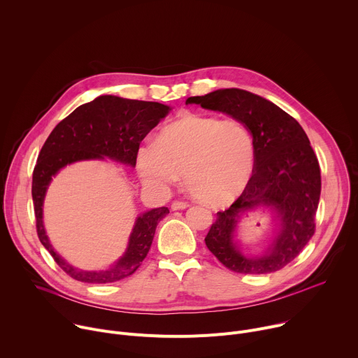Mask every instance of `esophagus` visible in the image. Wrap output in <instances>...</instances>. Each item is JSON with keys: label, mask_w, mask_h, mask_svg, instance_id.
<instances>
[{"label": "esophagus", "mask_w": 358, "mask_h": 358, "mask_svg": "<svg viewBox=\"0 0 358 358\" xmlns=\"http://www.w3.org/2000/svg\"><path fill=\"white\" fill-rule=\"evenodd\" d=\"M187 207H189V202H187V201H174V202L171 203V208H173L174 211H177V210H185Z\"/></svg>", "instance_id": "esophagus-1"}]
</instances>
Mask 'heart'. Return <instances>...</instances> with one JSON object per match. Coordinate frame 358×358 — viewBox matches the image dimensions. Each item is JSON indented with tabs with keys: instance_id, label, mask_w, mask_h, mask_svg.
<instances>
[{
	"instance_id": "b5f03b06",
	"label": "heart",
	"mask_w": 358,
	"mask_h": 358,
	"mask_svg": "<svg viewBox=\"0 0 358 358\" xmlns=\"http://www.w3.org/2000/svg\"><path fill=\"white\" fill-rule=\"evenodd\" d=\"M257 144L249 127L236 120L185 113L164 126L156 141L137 152L143 181L166 187L184 176L187 191L210 206H222L248 185Z\"/></svg>"
}]
</instances>
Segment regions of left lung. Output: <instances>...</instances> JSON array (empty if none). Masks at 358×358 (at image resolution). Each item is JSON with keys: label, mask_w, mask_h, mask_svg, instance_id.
<instances>
[{"label": "left lung", "mask_w": 358, "mask_h": 358, "mask_svg": "<svg viewBox=\"0 0 358 358\" xmlns=\"http://www.w3.org/2000/svg\"><path fill=\"white\" fill-rule=\"evenodd\" d=\"M185 103L218 110L245 123L257 144V164L243 192L217 213L206 245L229 271L245 275L272 273L290 264L316 231L320 167L308 134L272 101L242 89H220L188 97ZM271 206L281 220L277 238L261 259L243 257L233 242L241 212Z\"/></svg>", "instance_id": "left-lung-1"}]
</instances>
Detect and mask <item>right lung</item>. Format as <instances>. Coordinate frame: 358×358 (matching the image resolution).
<instances>
[{"label": "right lung", "instance_id": "right-lung-1", "mask_svg": "<svg viewBox=\"0 0 358 358\" xmlns=\"http://www.w3.org/2000/svg\"><path fill=\"white\" fill-rule=\"evenodd\" d=\"M171 109L157 101L123 99L112 94L99 96L75 109L52 130L41 148L32 173V201L36 234L59 268L79 282L112 283L133 275L150 250L157 224L170 213L155 208L140 215L123 257L106 271H80L69 265L54 250L45 234L42 206L52 177L65 166L80 160H103L136 166L141 140L167 116Z\"/></svg>", "mask_w": 358, "mask_h": 358}]
</instances>
